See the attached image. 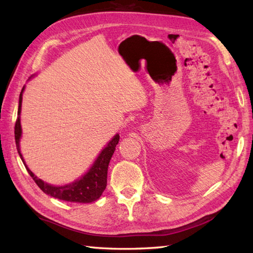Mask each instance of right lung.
I'll list each match as a JSON object with an SVG mask.
<instances>
[{
	"instance_id": "obj_1",
	"label": "right lung",
	"mask_w": 253,
	"mask_h": 253,
	"mask_svg": "<svg viewBox=\"0 0 253 253\" xmlns=\"http://www.w3.org/2000/svg\"><path fill=\"white\" fill-rule=\"evenodd\" d=\"M23 90H21L19 95V105H18V117L15 123V141H16V148L20 159L23 160L25 164V161L23 159V155L20 153L19 149V139L21 136V127H20V110H21V100H23ZM118 141H120V135H116L112 140L107 143V146L102 150V152L95 160L93 165L85 175H84L82 178L72 182V184L61 187H54L51 185H47L46 182L42 181L41 179L37 178V176L27 168L29 175L32 177L36 184L39 186L40 189L46 195H49L53 198L60 199L63 201L68 202H79V203H89L95 201L96 199L101 197L102 193L105 190L106 182H107V168H109L110 161L113 153L115 151V147L117 146Z\"/></svg>"
}]
</instances>
